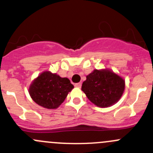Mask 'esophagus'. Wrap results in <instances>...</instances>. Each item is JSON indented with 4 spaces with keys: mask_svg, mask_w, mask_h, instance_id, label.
I'll return each instance as SVG.
<instances>
[{
    "mask_svg": "<svg viewBox=\"0 0 153 153\" xmlns=\"http://www.w3.org/2000/svg\"><path fill=\"white\" fill-rule=\"evenodd\" d=\"M75 87H78V88H81V83H77V84H75Z\"/></svg>",
    "mask_w": 153,
    "mask_h": 153,
    "instance_id": "34e87169",
    "label": "esophagus"
}]
</instances>
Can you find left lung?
Masks as SVG:
<instances>
[{"mask_svg":"<svg viewBox=\"0 0 153 153\" xmlns=\"http://www.w3.org/2000/svg\"><path fill=\"white\" fill-rule=\"evenodd\" d=\"M124 88V80L112 71L94 69L86 76L81 89L95 105L108 107L119 101Z\"/></svg>","mask_w":153,"mask_h":153,"instance_id":"1","label":"left lung"}]
</instances>
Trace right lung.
Masks as SVG:
<instances>
[{
  "instance_id": "1",
  "label": "right lung",
  "mask_w": 153,
  "mask_h": 153,
  "mask_svg": "<svg viewBox=\"0 0 153 153\" xmlns=\"http://www.w3.org/2000/svg\"><path fill=\"white\" fill-rule=\"evenodd\" d=\"M74 88L67 78L49 71L42 72L31 84L29 93L34 101L47 109H56Z\"/></svg>"
}]
</instances>
